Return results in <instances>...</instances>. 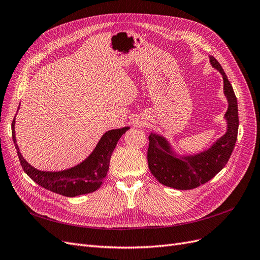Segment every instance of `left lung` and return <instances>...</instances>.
I'll return each instance as SVG.
<instances>
[{
	"instance_id": "8db88e82",
	"label": "left lung",
	"mask_w": 260,
	"mask_h": 260,
	"mask_svg": "<svg viewBox=\"0 0 260 260\" xmlns=\"http://www.w3.org/2000/svg\"><path fill=\"white\" fill-rule=\"evenodd\" d=\"M210 62L223 77V90L229 102L225 113L228 131L208 151L199 155L176 158L171 154L167 141L159 136H148L147 164L152 175L164 185L177 190H191L208 182L229 160L238 139V100L224 70L218 60L210 56Z\"/></svg>"
}]
</instances>
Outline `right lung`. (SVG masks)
<instances>
[{
    "label": "right lung",
    "mask_w": 260,
    "mask_h": 260,
    "mask_svg": "<svg viewBox=\"0 0 260 260\" xmlns=\"http://www.w3.org/2000/svg\"><path fill=\"white\" fill-rule=\"evenodd\" d=\"M14 124L15 119L12 122V137L23 171L39 185L67 198H75L98 190L107 175L111 156L118 140L129 129L125 127L107 131L101 138L93 153L78 166L59 172H46L35 169L22 158L15 139Z\"/></svg>",
    "instance_id": "obj_1"
}]
</instances>
